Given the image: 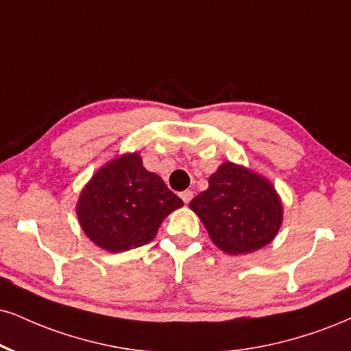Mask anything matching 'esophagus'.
<instances>
[{
  "label": "esophagus",
  "mask_w": 351,
  "mask_h": 351,
  "mask_svg": "<svg viewBox=\"0 0 351 351\" xmlns=\"http://www.w3.org/2000/svg\"><path fill=\"white\" fill-rule=\"evenodd\" d=\"M180 198H182L184 203H189L193 198V192L192 190H184V192L180 193Z\"/></svg>",
  "instance_id": "esophagus-1"
}]
</instances>
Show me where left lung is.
<instances>
[{
	"label": "left lung",
	"instance_id": "8db88e82",
	"mask_svg": "<svg viewBox=\"0 0 351 351\" xmlns=\"http://www.w3.org/2000/svg\"><path fill=\"white\" fill-rule=\"evenodd\" d=\"M210 239L231 255L265 247L278 234L283 206L265 177L234 162H223L208 179V189L190 202Z\"/></svg>",
	"mask_w": 351,
	"mask_h": 351
}]
</instances>
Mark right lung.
Returning a JSON list of instances; mask_svg holds the SVG:
<instances>
[{
  "label": "right lung",
  "mask_w": 351,
  "mask_h": 351,
  "mask_svg": "<svg viewBox=\"0 0 351 351\" xmlns=\"http://www.w3.org/2000/svg\"><path fill=\"white\" fill-rule=\"evenodd\" d=\"M184 202L158 174L143 167L138 153L102 166L86 184L76 205L84 234L109 252H123L154 239L162 219Z\"/></svg>",
  "instance_id": "right-lung-1"
}]
</instances>
